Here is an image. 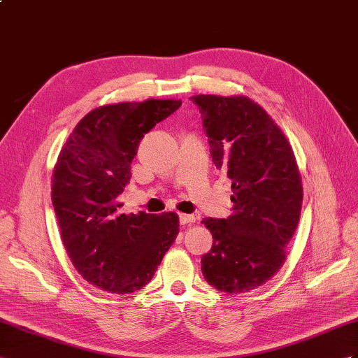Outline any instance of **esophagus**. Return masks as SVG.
<instances>
[{
	"label": "esophagus",
	"instance_id": "34e87169",
	"mask_svg": "<svg viewBox=\"0 0 358 358\" xmlns=\"http://www.w3.org/2000/svg\"><path fill=\"white\" fill-rule=\"evenodd\" d=\"M196 221V217L194 215H180V224L181 225H189L194 224Z\"/></svg>",
	"mask_w": 358,
	"mask_h": 358
}]
</instances>
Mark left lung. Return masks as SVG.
<instances>
[{"label": "left lung", "mask_w": 358, "mask_h": 358, "mask_svg": "<svg viewBox=\"0 0 358 358\" xmlns=\"http://www.w3.org/2000/svg\"><path fill=\"white\" fill-rule=\"evenodd\" d=\"M210 154L231 180L233 213L206 217L212 250L201 259L210 286L245 293L271 280L286 260L295 233L302 185L296 159L281 128L246 96L195 95Z\"/></svg>", "instance_id": "left-lung-1"}]
</instances>
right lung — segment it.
<instances>
[{
    "label": "right lung",
    "instance_id": "obj_1",
    "mask_svg": "<svg viewBox=\"0 0 358 358\" xmlns=\"http://www.w3.org/2000/svg\"><path fill=\"white\" fill-rule=\"evenodd\" d=\"M180 99L98 107L76 125L52 172L51 199L60 236L78 273L108 293H133L151 281L178 234V215H119L145 133Z\"/></svg>",
    "mask_w": 358,
    "mask_h": 358
}]
</instances>
